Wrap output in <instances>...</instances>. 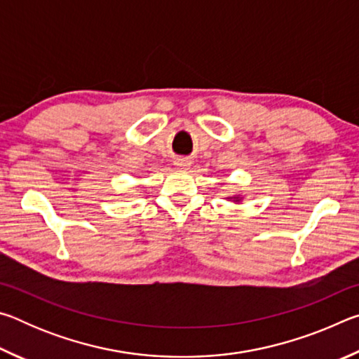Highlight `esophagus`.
I'll use <instances>...</instances> for the list:
<instances>
[{
  "mask_svg": "<svg viewBox=\"0 0 359 359\" xmlns=\"http://www.w3.org/2000/svg\"><path fill=\"white\" fill-rule=\"evenodd\" d=\"M175 166L180 169H187L190 166V160H187V158H179V160H175Z\"/></svg>",
  "mask_w": 359,
  "mask_h": 359,
  "instance_id": "obj_1",
  "label": "esophagus"
}]
</instances>
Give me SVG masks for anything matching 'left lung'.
I'll return each mask as SVG.
<instances>
[{
    "label": "left lung",
    "mask_w": 359,
    "mask_h": 359,
    "mask_svg": "<svg viewBox=\"0 0 359 359\" xmlns=\"http://www.w3.org/2000/svg\"><path fill=\"white\" fill-rule=\"evenodd\" d=\"M228 199H233V201H234V203H239L242 198H241V196H229Z\"/></svg>",
    "instance_id": "obj_1"
}]
</instances>
